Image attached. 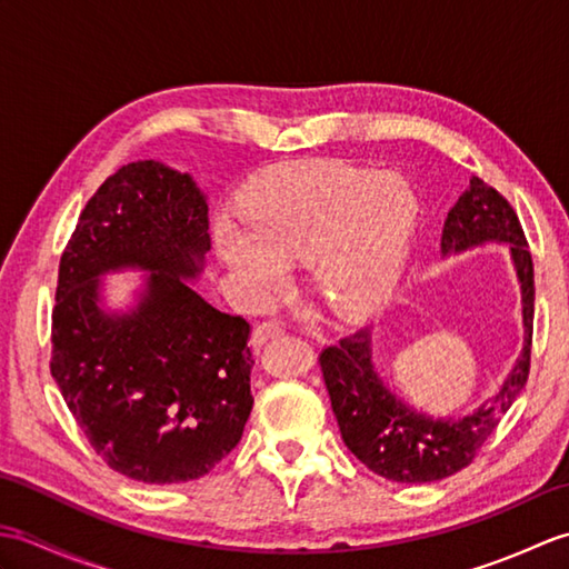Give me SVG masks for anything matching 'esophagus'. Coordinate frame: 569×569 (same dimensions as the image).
Returning <instances> with one entry per match:
<instances>
[{
    "label": "esophagus",
    "instance_id": "obj_1",
    "mask_svg": "<svg viewBox=\"0 0 569 569\" xmlns=\"http://www.w3.org/2000/svg\"><path fill=\"white\" fill-rule=\"evenodd\" d=\"M278 335H283L281 325H276V322H261V325H257V328H253V332H251V345L259 349L261 345L273 340V337H278Z\"/></svg>",
    "mask_w": 569,
    "mask_h": 569
}]
</instances>
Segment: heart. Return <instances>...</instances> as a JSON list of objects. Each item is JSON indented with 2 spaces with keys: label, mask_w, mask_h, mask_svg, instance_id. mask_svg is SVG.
I'll use <instances>...</instances> for the list:
<instances>
[{
  "label": "heart",
  "mask_w": 569,
  "mask_h": 569,
  "mask_svg": "<svg viewBox=\"0 0 569 569\" xmlns=\"http://www.w3.org/2000/svg\"><path fill=\"white\" fill-rule=\"evenodd\" d=\"M249 229L220 220L222 259L261 293L283 266H310V286L335 316L379 310L401 278L416 227V200L393 178L340 163L293 168L247 198Z\"/></svg>",
  "instance_id": "heart-1"
}]
</instances>
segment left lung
Segmentation results:
<instances>
[{
	"instance_id": "obj_1",
	"label": "left lung",
	"mask_w": 569,
	"mask_h": 569,
	"mask_svg": "<svg viewBox=\"0 0 569 569\" xmlns=\"http://www.w3.org/2000/svg\"><path fill=\"white\" fill-rule=\"evenodd\" d=\"M485 241H506L511 249L523 308V352L499 393L462 416H428L398 396L377 367L373 337L361 328L322 349L320 369L328 386L342 440L361 465L401 485H426L457 475L471 465L501 416L523 391L533 347V259L516 210L499 190L471 178L469 188L447 212L442 253L465 251Z\"/></svg>"
}]
</instances>
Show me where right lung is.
I'll use <instances>...</instances> for the list:
<instances>
[{
	"label": "right lung",
	"mask_w": 569,
	"mask_h": 569,
	"mask_svg": "<svg viewBox=\"0 0 569 569\" xmlns=\"http://www.w3.org/2000/svg\"><path fill=\"white\" fill-rule=\"evenodd\" d=\"M208 249V202L192 178L137 161L88 200L60 257L51 373L92 450L143 485L208 475L253 406L249 322L188 283ZM124 264L152 271L148 293L127 317L104 313L99 276Z\"/></svg>",
	"instance_id": "add662e5"
}]
</instances>
